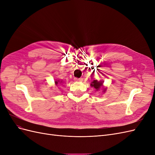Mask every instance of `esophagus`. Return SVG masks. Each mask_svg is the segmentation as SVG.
I'll return each mask as SVG.
<instances>
[{
    "instance_id": "obj_1",
    "label": "esophagus",
    "mask_w": 155,
    "mask_h": 155,
    "mask_svg": "<svg viewBox=\"0 0 155 155\" xmlns=\"http://www.w3.org/2000/svg\"><path fill=\"white\" fill-rule=\"evenodd\" d=\"M74 80L75 81H82V79H81V78H74Z\"/></svg>"
}]
</instances>
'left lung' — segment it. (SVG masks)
Segmentation results:
<instances>
[{
  "label": "left lung",
  "mask_w": 155,
  "mask_h": 155,
  "mask_svg": "<svg viewBox=\"0 0 155 155\" xmlns=\"http://www.w3.org/2000/svg\"><path fill=\"white\" fill-rule=\"evenodd\" d=\"M91 86L95 88L96 91H100L101 87L103 88V92H105L107 90V88H104V82L101 81H97V80H94L91 83Z\"/></svg>",
  "instance_id": "1"
}]
</instances>
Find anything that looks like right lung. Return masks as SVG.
<instances>
[{
    "instance_id": "obj_1",
    "label": "right lung",
    "mask_w": 155,
    "mask_h": 155,
    "mask_svg": "<svg viewBox=\"0 0 155 155\" xmlns=\"http://www.w3.org/2000/svg\"><path fill=\"white\" fill-rule=\"evenodd\" d=\"M63 82V80H61V79H56V80L55 81V84L54 85H55V86H58V84H59V83H62Z\"/></svg>"
}]
</instances>
